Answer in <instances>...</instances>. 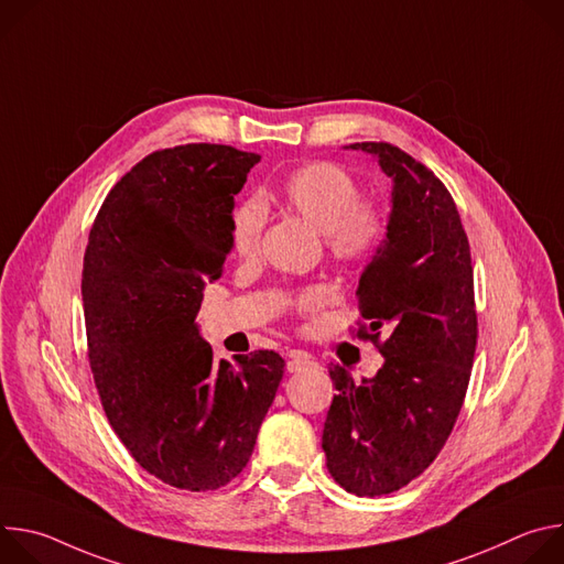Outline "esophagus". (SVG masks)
Instances as JSON below:
<instances>
[{
    "mask_svg": "<svg viewBox=\"0 0 564 564\" xmlns=\"http://www.w3.org/2000/svg\"><path fill=\"white\" fill-rule=\"evenodd\" d=\"M314 359L307 357V355H301V352H292L290 359H288V372H301V370H307V368H314Z\"/></svg>",
    "mask_w": 564,
    "mask_h": 564,
    "instance_id": "34e87169",
    "label": "esophagus"
}]
</instances>
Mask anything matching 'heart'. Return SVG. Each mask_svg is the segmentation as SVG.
<instances>
[{
  "mask_svg": "<svg viewBox=\"0 0 564 564\" xmlns=\"http://www.w3.org/2000/svg\"><path fill=\"white\" fill-rule=\"evenodd\" d=\"M283 205L324 234L328 254L341 265H359L372 257L386 236V212L379 203L361 198L359 181L337 163H310L290 172L281 185ZM268 220L263 200L246 198L231 212L229 238L238 257L259 250ZM321 303V290L312 288L299 296L301 307Z\"/></svg>",
  "mask_w": 564,
  "mask_h": 564,
  "instance_id": "b5f03b06",
  "label": "heart"
}]
</instances>
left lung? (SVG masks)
<instances>
[{
  "label": "left lung",
  "instance_id": "8db88e82",
  "mask_svg": "<svg viewBox=\"0 0 564 564\" xmlns=\"http://www.w3.org/2000/svg\"><path fill=\"white\" fill-rule=\"evenodd\" d=\"M346 149L375 155L392 178L386 238L357 288V337L383 366L361 383L330 366L337 394L321 446L337 485L375 498L406 487L444 448L470 379L477 314L468 238L444 183L390 142Z\"/></svg>",
  "mask_w": 564,
  "mask_h": 564
}]
</instances>
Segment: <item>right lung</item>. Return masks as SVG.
Segmentation results:
<instances>
[{
    "mask_svg": "<svg viewBox=\"0 0 564 564\" xmlns=\"http://www.w3.org/2000/svg\"><path fill=\"white\" fill-rule=\"evenodd\" d=\"M261 155L227 144L153 151L105 198L85 252L89 364L131 457L185 491L225 487L250 462L285 361H214L196 314L231 250L234 196Z\"/></svg>",
    "mask_w": 564,
    "mask_h": 564,
    "instance_id": "right-lung-1",
    "label": "right lung"
}]
</instances>
